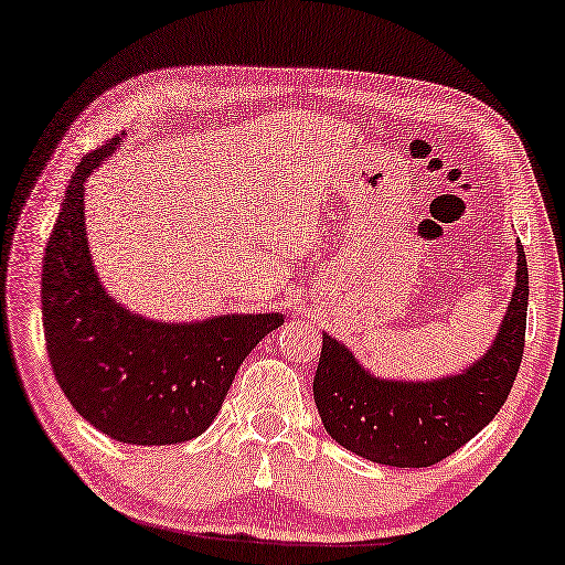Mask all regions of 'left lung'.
Instances as JSON below:
<instances>
[{"label": "left lung", "mask_w": 565, "mask_h": 565, "mask_svg": "<svg viewBox=\"0 0 565 565\" xmlns=\"http://www.w3.org/2000/svg\"><path fill=\"white\" fill-rule=\"evenodd\" d=\"M527 263L518 242L515 290L482 359L457 376L392 381L371 376L323 333L312 396L326 431L351 452L388 467H429L488 427L513 388L525 349Z\"/></svg>", "instance_id": "obj_1"}]
</instances>
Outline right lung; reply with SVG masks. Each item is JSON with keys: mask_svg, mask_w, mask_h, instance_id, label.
<instances>
[{"mask_svg": "<svg viewBox=\"0 0 565 565\" xmlns=\"http://www.w3.org/2000/svg\"><path fill=\"white\" fill-rule=\"evenodd\" d=\"M120 143L83 156L42 265V326L60 388L95 429L126 445L194 439L222 409L239 363L282 312L156 323L118 306L95 275L83 184Z\"/></svg>", "mask_w": 565, "mask_h": 565, "instance_id": "1", "label": "right lung"}]
</instances>
